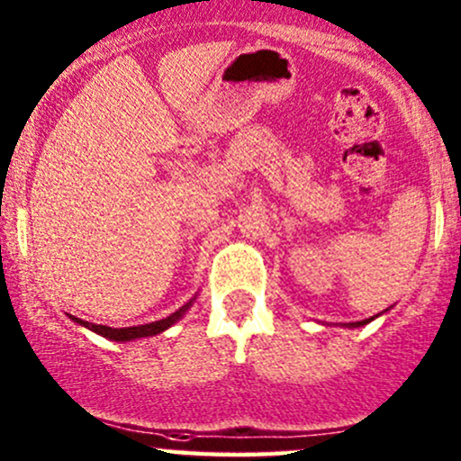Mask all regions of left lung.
<instances>
[{"mask_svg":"<svg viewBox=\"0 0 461 461\" xmlns=\"http://www.w3.org/2000/svg\"><path fill=\"white\" fill-rule=\"evenodd\" d=\"M375 317H380V315H375ZM375 317H369V319H365V321H354V323H343L345 328H360V326H366V323H371L373 319Z\"/></svg>","mask_w":461,"mask_h":461,"instance_id":"1","label":"left lung"}]
</instances>
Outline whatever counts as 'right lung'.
<instances>
[{"instance_id": "add662e5", "label": "right lung", "mask_w": 461, "mask_h": 461, "mask_svg": "<svg viewBox=\"0 0 461 461\" xmlns=\"http://www.w3.org/2000/svg\"><path fill=\"white\" fill-rule=\"evenodd\" d=\"M194 300H196V295L192 297V300L187 302V304H183L178 308L176 312H172L170 317L166 319H159V321H153V323H144V326H131V328H110V326H96V323H88L84 321V319L79 317H73L68 315V319H73L75 323H79V326L92 330V332L101 334V337L110 339V340H116V343H127V340H135V339H146V337H155V334H161L166 332L167 328H172L175 323L181 319L185 312L189 311V306L194 304Z\"/></svg>"}]
</instances>
